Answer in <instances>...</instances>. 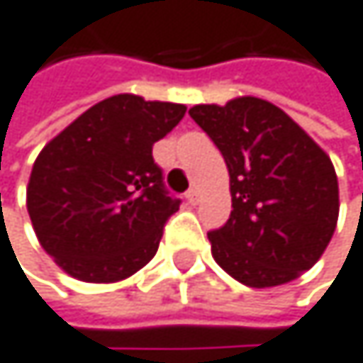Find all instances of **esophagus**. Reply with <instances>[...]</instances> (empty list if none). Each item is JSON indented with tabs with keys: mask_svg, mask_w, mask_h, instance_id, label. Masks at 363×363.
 <instances>
[{
	"mask_svg": "<svg viewBox=\"0 0 363 363\" xmlns=\"http://www.w3.org/2000/svg\"><path fill=\"white\" fill-rule=\"evenodd\" d=\"M199 199H201V194H199L196 188H190V190L186 192V201H188L190 206H196V203H199Z\"/></svg>",
	"mask_w": 363,
	"mask_h": 363,
	"instance_id": "esophagus-1",
	"label": "esophagus"
}]
</instances>
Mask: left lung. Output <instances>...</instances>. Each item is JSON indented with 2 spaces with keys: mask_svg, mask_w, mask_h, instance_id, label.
Listing matches in <instances>:
<instances>
[{
  "mask_svg": "<svg viewBox=\"0 0 363 363\" xmlns=\"http://www.w3.org/2000/svg\"><path fill=\"white\" fill-rule=\"evenodd\" d=\"M229 171L231 214L210 231L216 264L249 288L288 284L325 253L340 194L329 155L281 108L257 97L188 112Z\"/></svg>",
  "mask_w": 363,
  "mask_h": 363,
  "instance_id": "left-lung-1",
  "label": "left lung"
}]
</instances>
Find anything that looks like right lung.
<instances>
[{
    "mask_svg": "<svg viewBox=\"0 0 363 363\" xmlns=\"http://www.w3.org/2000/svg\"><path fill=\"white\" fill-rule=\"evenodd\" d=\"M184 114V104L114 95L43 147L28 182V214L67 275L114 284L151 262L162 227L179 210L151 149Z\"/></svg>",
    "mask_w": 363,
    "mask_h": 363,
    "instance_id": "right-lung-1",
    "label": "right lung"
}]
</instances>
